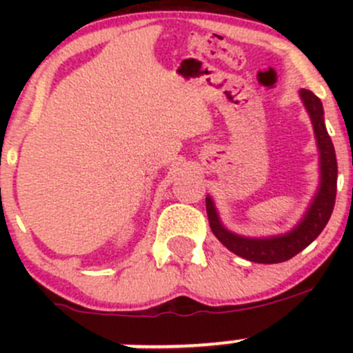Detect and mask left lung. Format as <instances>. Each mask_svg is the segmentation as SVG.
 Segmentation results:
<instances>
[{"instance_id":"obj_1","label":"left lung","mask_w":353,"mask_h":353,"mask_svg":"<svg viewBox=\"0 0 353 353\" xmlns=\"http://www.w3.org/2000/svg\"><path fill=\"white\" fill-rule=\"evenodd\" d=\"M299 94H301L302 102H304L305 109L311 116L316 143H318L319 150V170H321L319 190L311 201V206L305 212L304 219L301 220V223H297L290 232L283 234V236L266 237V239H249V237L229 232L220 222L212 198H206V213H208L212 232L229 251L248 259V261L273 265V263H282L294 258L295 254H299L302 249L307 248L321 234L334 208L338 165L334 147L331 143V138L325 126V117H323L325 110H323L321 101L311 90L302 88Z\"/></svg>"}]
</instances>
